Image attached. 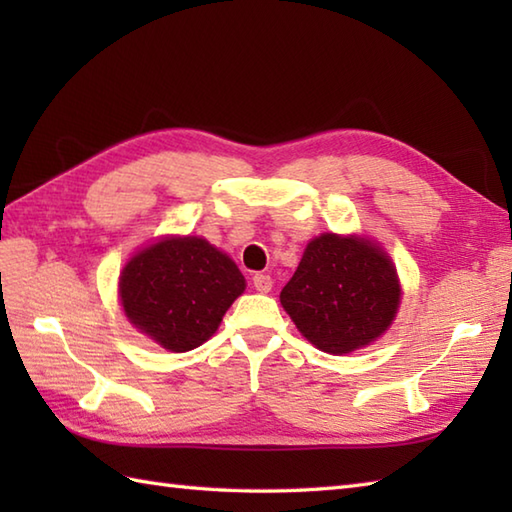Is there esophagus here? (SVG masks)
<instances>
[{
	"instance_id": "esophagus-1",
	"label": "esophagus",
	"mask_w": 512,
	"mask_h": 512,
	"mask_svg": "<svg viewBox=\"0 0 512 512\" xmlns=\"http://www.w3.org/2000/svg\"><path fill=\"white\" fill-rule=\"evenodd\" d=\"M253 286L257 292H270L273 290V279H270V275H266V273H255Z\"/></svg>"
}]
</instances>
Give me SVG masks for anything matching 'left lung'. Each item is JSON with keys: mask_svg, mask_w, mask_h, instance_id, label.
<instances>
[{"mask_svg": "<svg viewBox=\"0 0 512 512\" xmlns=\"http://www.w3.org/2000/svg\"><path fill=\"white\" fill-rule=\"evenodd\" d=\"M279 299L312 345L347 354L389 328L400 284L389 257L369 239L328 233L308 244Z\"/></svg>", "mask_w": 512, "mask_h": 512, "instance_id": "1", "label": "left lung"}]
</instances>
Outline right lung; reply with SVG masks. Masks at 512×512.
<instances>
[{
  "mask_svg": "<svg viewBox=\"0 0 512 512\" xmlns=\"http://www.w3.org/2000/svg\"><path fill=\"white\" fill-rule=\"evenodd\" d=\"M246 281L233 259L200 237H171L140 250L121 273L125 314L171 352L202 345Z\"/></svg>",
  "mask_w": 512,
  "mask_h": 512,
  "instance_id": "add662e5",
  "label": "right lung"
}]
</instances>
